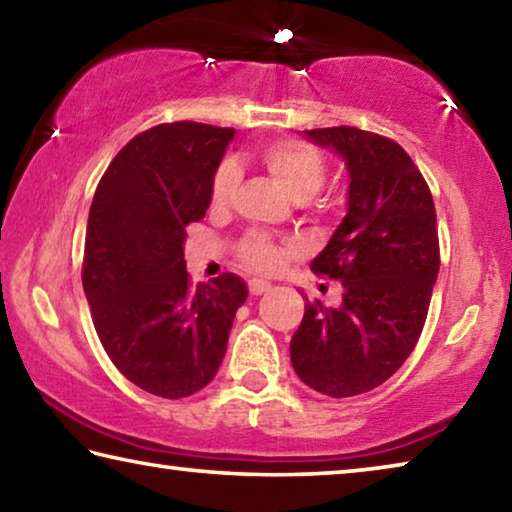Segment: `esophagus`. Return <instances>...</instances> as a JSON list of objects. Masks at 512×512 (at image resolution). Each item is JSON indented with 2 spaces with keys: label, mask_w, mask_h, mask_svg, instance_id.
Wrapping results in <instances>:
<instances>
[{
  "label": "esophagus",
  "mask_w": 512,
  "mask_h": 512,
  "mask_svg": "<svg viewBox=\"0 0 512 512\" xmlns=\"http://www.w3.org/2000/svg\"><path fill=\"white\" fill-rule=\"evenodd\" d=\"M268 289H271V282H266V280H250L248 282L250 296H262V293H266Z\"/></svg>",
  "instance_id": "obj_1"
}]
</instances>
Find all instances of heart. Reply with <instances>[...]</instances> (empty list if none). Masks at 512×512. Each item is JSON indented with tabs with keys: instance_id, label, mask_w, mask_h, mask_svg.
<instances>
[{
	"instance_id": "obj_1",
	"label": "heart",
	"mask_w": 512,
	"mask_h": 512,
	"mask_svg": "<svg viewBox=\"0 0 512 512\" xmlns=\"http://www.w3.org/2000/svg\"><path fill=\"white\" fill-rule=\"evenodd\" d=\"M259 162L271 173L273 180L287 192L293 201L305 203L325 183L327 164L323 153L302 140H275L264 144L257 153ZM241 180L237 162L223 160L212 176L210 198L214 207H223L232 201ZM291 248L277 244L275 239L253 232L239 248L241 262L257 273H275L289 257Z\"/></svg>"
}]
</instances>
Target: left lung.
I'll return each mask as SVG.
<instances>
[{
    "label": "left lung",
    "mask_w": 512,
    "mask_h": 512,
    "mask_svg": "<svg viewBox=\"0 0 512 512\" xmlns=\"http://www.w3.org/2000/svg\"><path fill=\"white\" fill-rule=\"evenodd\" d=\"M350 176L348 214L311 271L339 280V307L305 305L291 339L296 375L329 397L368 393L395 375L418 343L440 268L436 207L400 144L354 126L314 128Z\"/></svg>",
    "instance_id": "obj_1"
}]
</instances>
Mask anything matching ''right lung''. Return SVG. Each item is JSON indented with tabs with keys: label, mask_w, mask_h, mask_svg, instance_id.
<instances>
[{
	"label": "right lung",
	"mask_w": 512,
	"mask_h": 512,
	"mask_svg": "<svg viewBox=\"0 0 512 512\" xmlns=\"http://www.w3.org/2000/svg\"><path fill=\"white\" fill-rule=\"evenodd\" d=\"M235 128L173 121L135 135L94 192L83 291L103 350L142 391L180 400L214 379L237 309L235 273L194 289L187 225L210 207L212 176Z\"/></svg>",
	"instance_id": "1"
}]
</instances>
